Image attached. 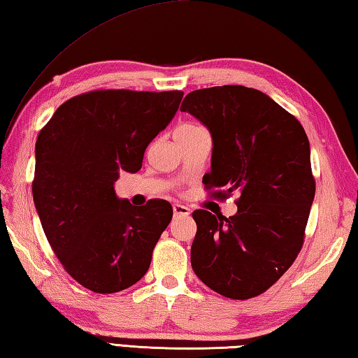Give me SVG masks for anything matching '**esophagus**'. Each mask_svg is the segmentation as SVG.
<instances>
[{
	"label": "esophagus",
	"instance_id": "1",
	"mask_svg": "<svg viewBox=\"0 0 358 358\" xmlns=\"http://www.w3.org/2000/svg\"><path fill=\"white\" fill-rule=\"evenodd\" d=\"M173 214L175 217H186L191 214V209L183 205H173Z\"/></svg>",
	"mask_w": 358,
	"mask_h": 358
}]
</instances>
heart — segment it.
<instances>
[{
	"mask_svg": "<svg viewBox=\"0 0 358 358\" xmlns=\"http://www.w3.org/2000/svg\"><path fill=\"white\" fill-rule=\"evenodd\" d=\"M197 129H201V127H199V125L186 124V125H181V127H178L175 133H178V131H192V130H197Z\"/></svg>",
	"mask_w": 358,
	"mask_h": 358,
	"instance_id": "heart-1",
	"label": "heart"
}]
</instances>
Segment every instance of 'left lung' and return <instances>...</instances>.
I'll list each match as a JSON object with an SVG mask.
<instances>
[{
  "mask_svg": "<svg viewBox=\"0 0 358 358\" xmlns=\"http://www.w3.org/2000/svg\"><path fill=\"white\" fill-rule=\"evenodd\" d=\"M181 111L211 133L215 197L241 195L237 213L194 211L195 275L231 299L261 295L290 268L304 242L315 197L310 144L303 125L262 91L223 85L189 93Z\"/></svg>",
  "mask_w": 358,
  "mask_h": 358,
  "instance_id": "obj_1",
  "label": "left lung"
}]
</instances>
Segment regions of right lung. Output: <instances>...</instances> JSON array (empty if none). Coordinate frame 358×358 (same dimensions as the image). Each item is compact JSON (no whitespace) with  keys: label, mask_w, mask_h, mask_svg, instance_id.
I'll use <instances>...</instances> for the list:
<instances>
[{"label":"right lung","mask_w":358,"mask_h":358,"mask_svg":"<svg viewBox=\"0 0 358 358\" xmlns=\"http://www.w3.org/2000/svg\"><path fill=\"white\" fill-rule=\"evenodd\" d=\"M181 91H91L62 103L35 144L32 195L46 239L85 289L136 284L172 220L166 200L119 199V172L135 173L153 138L173 119Z\"/></svg>","instance_id":"add662e5"}]
</instances>
